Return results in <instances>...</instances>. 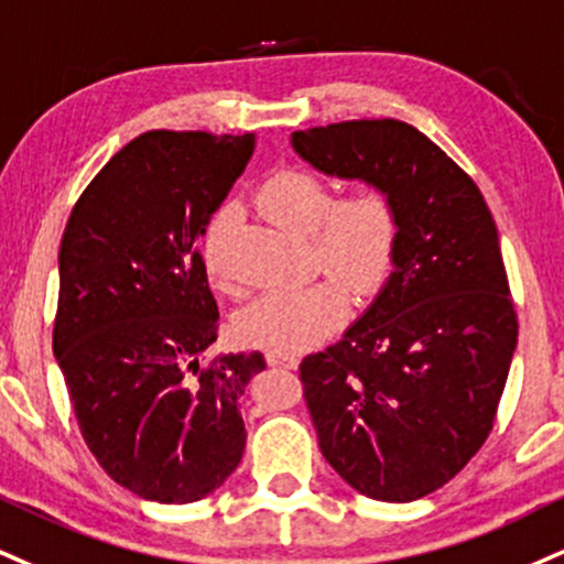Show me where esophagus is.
<instances>
[{
	"instance_id": "1",
	"label": "esophagus",
	"mask_w": 564,
	"mask_h": 564,
	"mask_svg": "<svg viewBox=\"0 0 564 564\" xmlns=\"http://www.w3.org/2000/svg\"><path fill=\"white\" fill-rule=\"evenodd\" d=\"M264 359H268V365H273V368H294L296 365V357L283 355V351H268Z\"/></svg>"
}]
</instances>
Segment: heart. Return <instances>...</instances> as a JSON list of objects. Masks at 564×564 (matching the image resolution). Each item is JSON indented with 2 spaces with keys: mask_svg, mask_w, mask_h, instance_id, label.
<instances>
[{
  "mask_svg": "<svg viewBox=\"0 0 564 564\" xmlns=\"http://www.w3.org/2000/svg\"><path fill=\"white\" fill-rule=\"evenodd\" d=\"M334 183L304 165L270 173L257 188L264 215L307 236L312 262L343 278L355 294H368L389 275L399 243V213L381 183H359L334 196ZM236 223V207H217L202 234V260L209 281L236 294L239 283L220 262V243ZM338 276V278H339ZM337 278V279H338ZM335 275L275 289L243 310L239 334L252 347L294 355L321 341L347 315L349 294Z\"/></svg>",
  "mask_w": 564,
  "mask_h": 564,
  "instance_id": "1",
  "label": "heart"
}]
</instances>
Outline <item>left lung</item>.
<instances>
[{
	"instance_id": "obj_1",
	"label": "left lung",
	"mask_w": 564,
	"mask_h": 564,
	"mask_svg": "<svg viewBox=\"0 0 564 564\" xmlns=\"http://www.w3.org/2000/svg\"><path fill=\"white\" fill-rule=\"evenodd\" d=\"M291 141L317 171L381 183L399 213L381 296L300 365L317 444L365 497L423 499L486 444L518 347L497 223L476 181L402 120H344Z\"/></svg>"
}]
</instances>
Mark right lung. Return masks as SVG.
<instances>
[{"label": "right lung", "instance_id": "1", "mask_svg": "<svg viewBox=\"0 0 564 564\" xmlns=\"http://www.w3.org/2000/svg\"><path fill=\"white\" fill-rule=\"evenodd\" d=\"M254 133L147 131L78 196L59 241L52 347L80 436L135 497L188 505L241 463L236 402L260 351L215 355L220 312L199 236Z\"/></svg>", "mask_w": 564, "mask_h": 564}]
</instances>
